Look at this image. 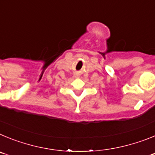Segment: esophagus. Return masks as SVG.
<instances>
[{"label":"esophagus","mask_w":155,"mask_h":155,"mask_svg":"<svg viewBox=\"0 0 155 155\" xmlns=\"http://www.w3.org/2000/svg\"><path fill=\"white\" fill-rule=\"evenodd\" d=\"M76 78H78V76H76Z\"/></svg>","instance_id":"34e87169"}]
</instances>
